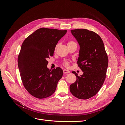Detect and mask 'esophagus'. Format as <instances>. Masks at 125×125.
Masks as SVG:
<instances>
[{"label":"esophagus","instance_id":"34e87169","mask_svg":"<svg viewBox=\"0 0 125 125\" xmlns=\"http://www.w3.org/2000/svg\"><path fill=\"white\" fill-rule=\"evenodd\" d=\"M63 73L64 74H66V73H70V71L68 70H66V69H64L63 70Z\"/></svg>","mask_w":125,"mask_h":125}]
</instances>
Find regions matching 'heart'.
<instances>
[{"instance_id": "1", "label": "heart", "mask_w": 125, "mask_h": 125, "mask_svg": "<svg viewBox=\"0 0 125 125\" xmlns=\"http://www.w3.org/2000/svg\"><path fill=\"white\" fill-rule=\"evenodd\" d=\"M74 43H75L74 42H73V41H69L68 43V44H67V45H69V44H74ZM63 65L65 66V67H68L69 66V62H65L63 63Z\"/></svg>"}]
</instances>
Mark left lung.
<instances>
[{
  "instance_id": "1",
  "label": "left lung",
  "mask_w": 125,
  "mask_h": 125,
  "mask_svg": "<svg viewBox=\"0 0 125 125\" xmlns=\"http://www.w3.org/2000/svg\"><path fill=\"white\" fill-rule=\"evenodd\" d=\"M80 46L78 66L83 73L73 71L77 80L70 85V91L79 99L93 97L103 85L106 74L108 59L103 41L95 32L86 29L71 30Z\"/></svg>"
}]
</instances>
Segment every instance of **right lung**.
I'll list each match as a JSON object with an SVG mask.
<instances>
[{
    "mask_svg": "<svg viewBox=\"0 0 125 125\" xmlns=\"http://www.w3.org/2000/svg\"><path fill=\"white\" fill-rule=\"evenodd\" d=\"M67 30L40 28L22 44L18 64L23 84L27 91L38 99L51 96L63 75L61 68H47V58L54 55L55 48Z\"/></svg>",
    "mask_w": 125,
    "mask_h": 125,
    "instance_id": "add662e5",
    "label": "right lung"
}]
</instances>
